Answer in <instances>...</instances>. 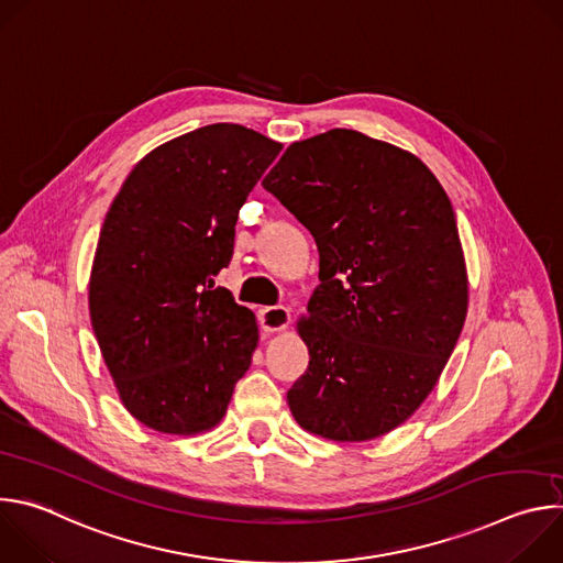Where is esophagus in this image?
Listing matches in <instances>:
<instances>
[{
  "mask_svg": "<svg viewBox=\"0 0 563 563\" xmlns=\"http://www.w3.org/2000/svg\"><path fill=\"white\" fill-rule=\"evenodd\" d=\"M291 323V311L283 305H276V307H265L261 311V325L265 332L269 334H276V332H283L287 330Z\"/></svg>",
  "mask_w": 563,
  "mask_h": 563,
  "instance_id": "esophagus-1",
  "label": "esophagus"
}]
</instances>
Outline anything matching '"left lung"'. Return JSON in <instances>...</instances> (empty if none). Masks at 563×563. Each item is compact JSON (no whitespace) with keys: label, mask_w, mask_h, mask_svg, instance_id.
<instances>
[{"label":"left lung","mask_w":563,"mask_h":563,"mask_svg":"<svg viewBox=\"0 0 563 563\" xmlns=\"http://www.w3.org/2000/svg\"><path fill=\"white\" fill-rule=\"evenodd\" d=\"M263 187L320 254V287L296 323L309 350L287 391L296 423L339 443L391 432L434 389L465 323L448 194L415 153L352 129L289 144Z\"/></svg>","instance_id":"1"}]
</instances>
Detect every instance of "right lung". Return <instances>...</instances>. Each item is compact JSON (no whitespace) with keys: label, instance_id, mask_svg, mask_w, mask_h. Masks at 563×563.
<instances>
[{"label":"right lung","instance_id":"right-lung-1","mask_svg":"<svg viewBox=\"0 0 563 563\" xmlns=\"http://www.w3.org/2000/svg\"><path fill=\"white\" fill-rule=\"evenodd\" d=\"M280 148L240 124L196 129L148 151L109 207L89 278L91 325L122 406L155 432L213 430L252 365L256 316L213 276Z\"/></svg>","mask_w":563,"mask_h":563}]
</instances>
